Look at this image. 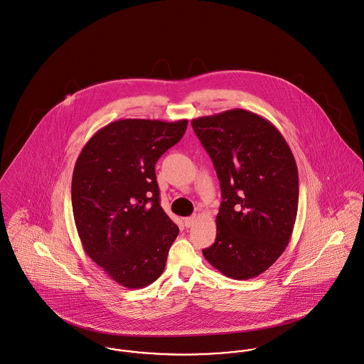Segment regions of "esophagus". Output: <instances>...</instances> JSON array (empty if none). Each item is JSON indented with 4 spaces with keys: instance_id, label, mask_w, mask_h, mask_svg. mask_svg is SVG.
<instances>
[{
    "instance_id": "obj_1",
    "label": "esophagus",
    "mask_w": 364,
    "mask_h": 364,
    "mask_svg": "<svg viewBox=\"0 0 364 364\" xmlns=\"http://www.w3.org/2000/svg\"><path fill=\"white\" fill-rule=\"evenodd\" d=\"M196 220H197V218H196V216L186 218V219H184V225H186V228H191V226H194Z\"/></svg>"
}]
</instances>
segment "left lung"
Instances as JSON below:
<instances>
[{
	"label": "left lung",
	"instance_id": "obj_1",
	"mask_svg": "<svg viewBox=\"0 0 364 364\" xmlns=\"http://www.w3.org/2000/svg\"><path fill=\"white\" fill-rule=\"evenodd\" d=\"M193 128L220 181L216 240L205 259L232 279L265 272L293 233L299 174L279 129L267 119L232 109L194 119Z\"/></svg>",
	"mask_w": 364,
	"mask_h": 364
}]
</instances>
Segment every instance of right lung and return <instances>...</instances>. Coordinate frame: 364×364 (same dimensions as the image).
I'll use <instances>...</instances> for the list:
<instances>
[{
	"label": "right lung",
	"instance_id": "right-lung-1",
	"mask_svg": "<svg viewBox=\"0 0 364 364\" xmlns=\"http://www.w3.org/2000/svg\"><path fill=\"white\" fill-rule=\"evenodd\" d=\"M187 124L110 122L86 142L75 163L71 198L82 247L124 287L155 282L178 235L159 203L155 164L183 138Z\"/></svg>",
	"mask_w": 364,
	"mask_h": 364
}]
</instances>
